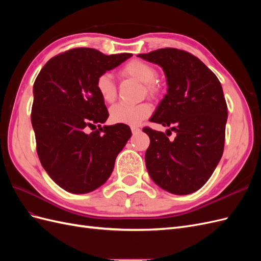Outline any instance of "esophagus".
Instances as JSON below:
<instances>
[{
    "label": "esophagus",
    "mask_w": 261,
    "mask_h": 261,
    "mask_svg": "<svg viewBox=\"0 0 261 261\" xmlns=\"http://www.w3.org/2000/svg\"><path fill=\"white\" fill-rule=\"evenodd\" d=\"M130 129H132V133H133V134H136V133L140 132V128L137 127V126H132Z\"/></svg>",
    "instance_id": "obj_1"
}]
</instances>
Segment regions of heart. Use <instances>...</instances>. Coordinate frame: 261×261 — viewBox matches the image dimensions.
<instances>
[{"label":"heart","mask_w":261,"mask_h":261,"mask_svg":"<svg viewBox=\"0 0 261 261\" xmlns=\"http://www.w3.org/2000/svg\"><path fill=\"white\" fill-rule=\"evenodd\" d=\"M121 74L125 77H130L139 83L144 84V92L149 97L155 98L159 96L160 87L155 83L158 78L156 69L140 60H133L122 67ZM96 89L100 98L106 103H113L116 99V87L112 76L105 73L101 74L96 81ZM151 114V107L143 102L139 105H115L110 110V118L113 123L138 125L141 121Z\"/></svg>","instance_id":"heart-1"}]
</instances>
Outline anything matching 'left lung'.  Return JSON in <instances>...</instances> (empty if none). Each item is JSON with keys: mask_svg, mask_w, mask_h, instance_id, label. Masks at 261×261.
Here are the masks:
<instances>
[{"mask_svg": "<svg viewBox=\"0 0 261 261\" xmlns=\"http://www.w3.org/2000/svg\"><path fill=\"white\" fill-rule=\"evenodd\" d=\"M160 65L168 93L150 122L177 133L173 141L162 132L144 127L150 138L145 154L150 177L164 191L192 194L212 175L223 154L227 106L218 77L184 50L164 48L139 54Z\"/></svg>", "mask_w": 261, "mask_h": 261, "instance_id": "1", "label": "left lung"}]
</instances>
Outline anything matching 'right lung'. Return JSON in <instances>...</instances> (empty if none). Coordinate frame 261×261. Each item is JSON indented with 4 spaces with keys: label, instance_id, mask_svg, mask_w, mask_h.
I'll return each mask as SVG.
<instances>
[{
    "label": "right lung",
    "instance_id": "right-lung-1",
    "mask_svg": "<svg viewBox=\"0 0 261 261\" xmlns=\"http://www.w3.org/2000/svg\"><path fill=\"white\" fill-rule=\"evenodd\" d=\"M76 48L46 62L34 84L31 124L43 169L60 187L87 194L111 175L117 154L132 136L128 125L103 126L109 117L97 78L130 58ZM88 128L94 129L87 133Z\"/></svg>",
    "mask_w": 261,
    "mask_h": 261
}]
</instances>
